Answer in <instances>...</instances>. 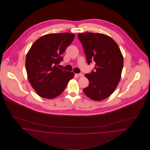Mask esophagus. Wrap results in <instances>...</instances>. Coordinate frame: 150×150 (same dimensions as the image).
Masks as SVG:
<instances>
[{
	"mask_svg": "<svg viewBox=\"0 0 150 150\" xmlns=\"http://www.w3.org/2000/svg\"><path fill=\"white\" fill-rule=\"evenodd\" d=\"M76 76H79V77H83V73H79V74H76Z\"/></svg>",
	"mask_w": 150,
	"mask_h": 150,
	"instance_id": "esophagus-1",
	"label": "esophagus"
}]
</instances>
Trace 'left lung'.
<instances>
[{"mask_svg":"<svg viewBox=\"0 0 150 150\" xmlns=\"http://www.w3.org/2000/svg\"><path fill=\"white\" fill-rule=\"evenodd\" d=\"M88 64L94 61L95 70L86 74L89 86L83 89L90 99L100 101L114 91L121 79L124 59L119 47L110 37L101 33L78 34Z\"/></svg>","mask_w":150,"mask_h":150,"instance_id":"left-lung-1","label":"left lung"}]
</instances>
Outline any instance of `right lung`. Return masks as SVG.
Here are the masks:
<instances>
[{
  "label": "right lung",
  "instance_id": "right-lung-1",
  "mask_svg": "<svg viewBox=\"0 0 150 150\" xmlns=\"http://www.w3.org/2000/svg\"><path fill=\"white\" fill-rule=\"evenodd\" d=\"M74 34L51 33L43 36L33 44L25 61L28 78L41 97L52 99L61 95L74 73L57 65L63 61L62 54L73 42Z\"/></svg>",
  "mask_w": 150,
  "mask_h": 150
}]
</instances>
